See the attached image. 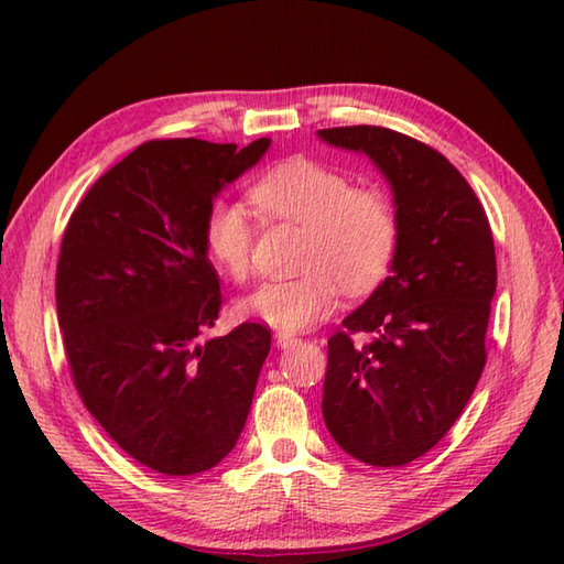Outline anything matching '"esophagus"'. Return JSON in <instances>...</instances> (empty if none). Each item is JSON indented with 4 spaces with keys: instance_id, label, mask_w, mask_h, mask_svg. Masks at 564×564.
<instances>
[{
    "instance_id": "esophagus-1",
    "label": "esophagus",
    "mask_w": 564,
    "mask_h": 564,
    "mask_svg": "<svg viewBox=\"0 0 564 564\" xmlns=\"http://www.w3.org/2000/svg\"><path fill=\"white\" fill-rule=\"evenodd\" d=\"M273 341H275V346H281V349H285V346L295 344L297 337H295V334H291V332H275L273 334Z\"/></svg>"
}]
</instances>
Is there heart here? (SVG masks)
Masks as SVG:
<instances>
[{
    "mask_svg": "<svg viewBox=\"0 0 564 564\" xmlns=\"http://www.w3.org/2000/svg\"><path fill=\"white\" fill-rule=\"evenodd\" d=\"M251 200L269 220L303 227L293 279L261 283L239 313L281 332L305 329L329 315L339 289L366 295L386 279L398 249V213L380 188L354 186L344 172L307 158L285 160L251 186ZM254 223L232 200H218L206 218V247L235 281L247 279Z\"/></svg>",
    "mask_w": 564,
    "mask_h": 564,
    "instance_id": "b5f03b06",
    "label": "heart"
}]
</instances>
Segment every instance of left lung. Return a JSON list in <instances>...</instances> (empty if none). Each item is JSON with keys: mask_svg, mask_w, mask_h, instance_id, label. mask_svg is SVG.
Segmentation results:
<instances>
[{"mask_svg": "<svg viewBox=\"0 0 564 564\" xmlns=\"http://www.w3.org/2000/svg\"><path fill=\"white\" fill-rule=\"evenodd\" d=\"M319 138L373 160L400 225L392 273L327 341L322 416L351 458L406 465L448 434L482 376L492 230L465 176L424 142L380 126ZM354 333L369 341L356 345Z\"/></svg>", "mask_w": 564, "mask_h": 564, "instance_id": "8db88e82", "label": "left lung"}]
</instances>
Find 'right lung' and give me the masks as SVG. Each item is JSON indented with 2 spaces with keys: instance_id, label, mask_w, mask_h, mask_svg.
Here are the masks:
<instances>
[{
  "instance_id": "right-lung-1",
  "label": "right lung",
  "mask_w": 564,
  "mask_h": 564,
  "mask_svg": "<svg viewBox=\"0 0 564 564\" xmlns=\"http://www.w3.org/2000/svg\"><path fill=\"white\" fill-rule=\"evenodd\" d=\"M271 140H150L69 215L57 322L84 406L130 458L162 475L218 465L242 434L271 329L242 322L200 344L223 295L206 247L218 191Z\"/></svg>"
}]
</instances>
